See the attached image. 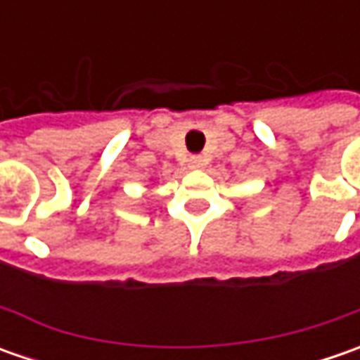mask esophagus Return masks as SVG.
I'll return each mask as SVG.
<instances>
[{"label": "esophagus", "mask_w": 360, "mask_h": 360, "mask_svg": "<svg viewBox=\"0 0 360 360\" xmlns=\"http://www.w3.org/2000/svg\"><path fill=\"white\" fill-rule=\"evenodd\" d=\"M188 166H190L192 170H198V168L204 166V158L198 156V154H196V156H190V158H188Z\"/></svg>", "instance_id": "34e87169"}]
</instances>
